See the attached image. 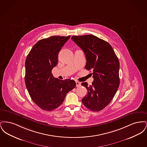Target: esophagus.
Wrapping results in <instances>:
<instances>
[{"mask_svg": "<svg viewBox=\"0 0 147 147\" xmlns=\"http://www.w3.org/2000/svg\"><path fill=\"white\" fill-rule=\"evenodd\" d=\"M80 85H81V84L79 82H76V86L77 87H79V86H80Z\"/></svg>", "mask_w": 147, "mask_h": 147, "instance_id": "34e87169", "label": "esophagus"}]
</instances>
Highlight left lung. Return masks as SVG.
<instances>
[{
    "label": "left lung",
    "mask_w": 147,
    "mask_h": 147,
    "mask_svg": "<svg viewBox=\"0 0 147 147\" xmlns=\"http://www.w3.org/2000/svg\"><path fill=\"white\" fill-rule=\"evenodd\" d=\"M71 40L84 51L85 68L92 71L91 85L82 83L88 90L82 102L90 110L101 111L110 103L119 88V59L111 46L95 36H73Z\"/></svg>",
    "instance_id": "left-lung-1"
}]
</instances>
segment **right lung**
Masks as SVG:
<instances>
[{"instance_id":"right-lung-1","label":"right lung","mask_w":147,"mask_h":147,"mask_svg":"<svg viewBox=\"0 0 147 147\" xmlns=\"http://www.w3.org/2000/svg\"><path fill=\"white\" fill-rule=\"evenodd\" d=\"M70 37L55 36L41 40L26 57V86L31 99L43 110L49 111L58 107L67 94L76 86L73 80H59L51 73L58 63V53Z\"/></svg>"}]
</instances>
